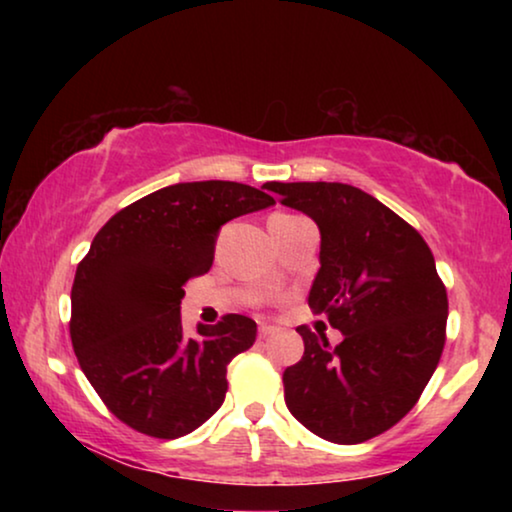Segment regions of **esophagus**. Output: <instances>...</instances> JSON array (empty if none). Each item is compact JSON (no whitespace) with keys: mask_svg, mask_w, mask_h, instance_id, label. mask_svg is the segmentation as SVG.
Listing matches in <instances>:
<instances>
[{"mask_svg":"<svg viewBox=\"0 0 512 512\" xmlns=\"http://www.w3.org/2000/svg\"><path fill=\"white\" fill-rule=\"evenodd\" d=\"M277 328L275 326H268V324H261V328H258V338H270V335H275Z\"/></svg>","mask_w":512,"mask_h":512,"instance_id":"1","label":"esophagus"}]
</instances>
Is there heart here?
I'll list each match as a JSON object with an SVG mask.
<instances>
[{
  "label": "heart",
  "mask_w": 512,
  "mask_h": 512,
  "mask_svg": "<svg viewBox=\"0 0 512 512\" xmlns=\"http://www.w3.org/2000/svg\"><path fill=\"white\" fill-rule=\"evenodd\" d=\"M275 216H291V214H275ZM275 216H272V219H275Z\"/></svg>",
  "instance_id": "1"
}]
</instances>
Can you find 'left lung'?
Instances as JSON below:
<instances>
[{"mask_svg": "<svg viewBox=\"0 0 512 512\" xmlns=\"http://www.w3.org/2000/svg\"><path fill=\"white\" fill-rule=\"evenodd\" d=\"M279 202L321 233V268L307 303L342 333L298 326L305 354L284 370L291 415L319 438L356 445L401 422L445 347L447 291L424 237L361 188L338 181H268Z\"/></svg>", "mask_w": 512, "mask_h": 512, "instance_id": "obj_1", "label": "left lung"}]
</instances>
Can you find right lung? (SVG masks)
Returning <instances> with one entry per match:
<instances>
[{"label": "right lung", "instance_id": "right-lung-1", "mask_svg": "<svg viewBox=\"0 0 512 512\" xmlns=\"http://www.w3.org/2000/svg\"><path fill=\"white\" fill-rule=\"evenodd\" d=\"M275 205L237 181H188L132 202L100 228L76 268L69 335L109 412L172 440L205 424L228 391V363L256 340V321L226 314L188 338L181 298L212 268L221 226Z\"/></svg>", "mask_w": 512, "mask_h": 512}]
</instances>
